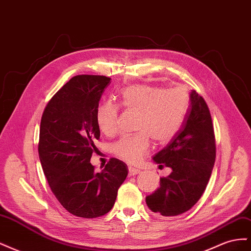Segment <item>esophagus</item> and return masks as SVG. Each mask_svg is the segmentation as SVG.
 <instances>
[{"label": "esophagus", "instance_id": "1", "mask_svg": "<svg viewBox=\"0 0 251 251\" xmlns=\"http://www.w3.org/2000/svg\"><path fill=\"white\" fill-rule=\"evenodd\" d=\"M140 173V170L139 169H135V168H132V166H130L128 168V176H135V175H137Z\"/></svg>", "mask_w": 251, "mask_h": 251}]
</instances>
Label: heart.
I'll use <instances>...</instances> for the list:
<instances>
[{
	"instance_id": "heart-1",
	"label": "heart",
	"mask_w": 251,
	"mask_h": 251,
	"mask_svg": "<svg viewBox=\"0 0 251 251\" xmlns=\"http://www.w3.org/2000/svg\"><path fill=\"white\" fill-rule=\"evenodd\" d=\"M124 108L138 112L137 134L124 136L112 146V153L128 164H137L150 151V138L158 144L170 142L183 125L189 97L181 87L166 89L153 85H134L120 94ZM119 105L110 100L98 105L96 121L100 131L113 135L118 130Z\"/></svg>"
}]
</instances>
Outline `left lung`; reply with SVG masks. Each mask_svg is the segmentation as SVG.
Instances as JSON below:
<instances>
[{"instance_id": "obj_1", "label": "left lung", "mask_w": 251, "mask_h": 251, "mask_svg": "<svg viewBox=\"0 0 251 251\" xmlns=\"http://www.w3.org/2000/svg\"><path fill=\"white\" fill-rule=\"evenodd\" d=\"M191 105L178 134L153 160L173 172L160 178V187L146 198L155 214H183L199 201L216 160V139L210 112L204 98L192 91Z\"/></svg>"}]
</instances>
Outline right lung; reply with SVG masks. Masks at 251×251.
<instances>
[{
  "label": "right lung",
  "mask_w": 251,
  "mask_h": 251,
  "mask_svg": "<svg viewBox=\"0 0 251 251\" xmlns=\"http://www.w3.org/2000/svg\"><path fill=\"white\" fill-rule=\"evenodd\" d=\"M111 78L81 74L60 88L45 108L39 155L55 198L70 214L86 219L104 216L115 203L127 166L111 158L101 173L90 159L100 131L96 110Z\"/></svg>",
  "instance_id": "obj_1"
}]
</instances>
